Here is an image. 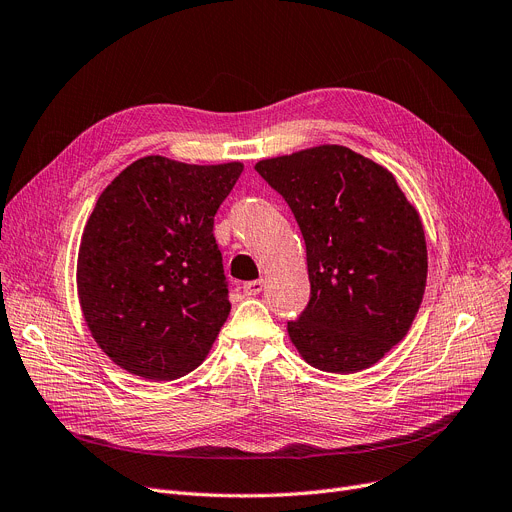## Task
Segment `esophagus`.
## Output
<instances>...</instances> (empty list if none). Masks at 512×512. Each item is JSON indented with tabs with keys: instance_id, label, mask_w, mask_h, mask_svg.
Wrapping results in <instances>:
<instances>
[{
	"instance_id": "1",
	"label": "esophagus",
	"mask_w": 512,
	"mask_h": 512,
	"mask_svg": "<svg viewBox=\"0 0 512 512\" xmlns=\"http://www.w3.org/2000/svg\"><path fill=\"white\" fill-rule=\"evenodd\" d=\"M262 289H264V281H262V279L243 283V294H246V296H258Z\"/></svg>"
}]
</instances>
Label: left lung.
<instances>
[{
    "label": "left lung",
    "instance_id": "obj_1",
    "mask_svg": "<svg viewBox=\"0 0 512 512\" xmlns=\"http://www.w3.org/2000/svg\"><path fill=\"white\" fill-rule=\"evenodd\" d=\"M306 243L310 300L287 323L314 369H369L408 333L423 302L427 246L394 175L344 145L260 160Z\"/></svg>",
    "mask_w": 512,
    "mask_h": 512
}]
</instances>
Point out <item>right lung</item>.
<instances>
[{
    "label": "right lung",
    "mask_w": 512,
    "mask_h": 512,
    "mask_svg": "<svg viewBox=\"0 0 512 512\" xmlns=\"http://www.w3.org/2000/svg\"><path fill=\"white\" fill-rule=\"evenodd\" d=\"M241 170L145 156L97 198L77 287L93 339L118 367L173 381L208 356L231 312L214 214Z\"/></svg>",
    "instance_id": "right-lung-1"
}]
</instances>
